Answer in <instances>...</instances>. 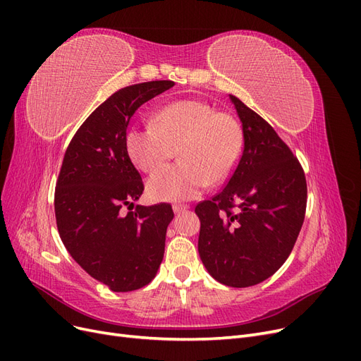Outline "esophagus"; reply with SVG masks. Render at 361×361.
Listing matches in <instances>:
<instances>
[{
    "instance_id": "34e87169",
    "label": "esophagus",
    "mask_w": 361,
    "mask_h": 361,
    "mask_svg": "<svg viewBox=\"0 0 361 361\" xmlns=\"http://www.w3.org/2000/svg\"><path fill=\"white\" fill-rule=\"evenodd\" d=\"M187 209H188V206H185V204H179V203L173 204V211H174V214H180V212L187 211Z\"/></svg>"
}]
</instances>
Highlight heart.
<instances>
[{
    "label": "heart",
    "mask_w": 361,
    "mask_h": 361,
    "mask_svg": "<svg viewBox=\"0 0 361 361\" xmlns=\"http://www.w3.org/2000/svg\"><path fill=\"white\" fill-rule=\"evenodd\" d=\"M125 146L129 159L145 173L158 170L178 149L180 162L152 174L147 194L154 200H190L209 183L232 176L241 157L243 130L233 116L203 101L180 99L159 108L154 125L129 126Z\"/></svg>",
    "instance_id": "obj_1"
}]
</instances>
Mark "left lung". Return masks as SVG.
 <instances>
[{
    "mask_svg": "<svg viewBox=\"0 0 361 361\" xmlns=\"http://www.w3.org/2000/svg\"><path fill=\"white\" fill-rule=\"evenodd\" d=\"M243 123L244 150L226 187L195 206L199 255L226 286L248 288L285 264L307 204V183L297 157L272 126L231 94Z\"/></svg>",
    "mask_w": 361,
    "mask_h": 361,
    "instance_id": "obj_1",
    "label": "left lung"
}]
</instances>
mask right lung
Wrapping results in <instances>:
<instances>
[{"label":"right lung","mask_w":361,"mask_h":361,"mask_svg":"<svg viewBox=\"0 0 361 361\" xmlns=\"http://www.w3.org/2000/svg\"><path fill=\"white\" fill-rule=\"evenodd\" d=\"M173 85L162 80L117 90L85 118L63 158L54 195L60 238L76 264L114 292L149 285L164 257L171 206L123 212L145 190L125 134L138 108Z\"/></svg>","instance_id":"right-lung-1"}]
</instances>
